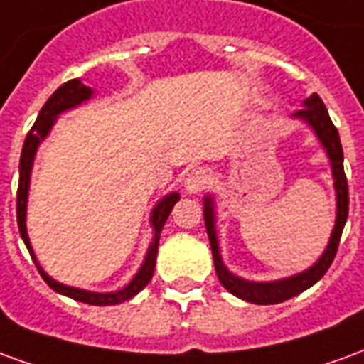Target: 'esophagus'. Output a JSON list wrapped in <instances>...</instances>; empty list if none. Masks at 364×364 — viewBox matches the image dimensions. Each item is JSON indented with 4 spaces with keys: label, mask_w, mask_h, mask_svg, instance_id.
<instances>
[{
    "label": "esophagus",
    "mask_w": 364,
    "mask_h": 364,
    "mask_svg": "<svg viewBox=\"0 0 364 364\" xmlns=\"http://www.w3.org/2000/svg\"><path fill=\"white\" fill-rule=\"evenodd\" d=\"M206 183H208V173L205 169L203 167H193L185 177V193L187 195H197V193L205 189Z\"/></svg>",
    "instance_id": "obj_1"
}]
</instances>
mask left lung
Returning a JSON list of instances; mask_svg holds the SVG:
<instances>
[{
  "label": "left lung",
  "mask_w": 364,
  "mask_h": 364,
  "mask_svg": "<svg viewBox=\"0 0 364 364\" xmlns=\"http://www.w3.org/2000/svg\"><path fill=\"white\" fill-rule=\"evenodd\" d=\"M302 107L304 109L294 112L292 119L306 122L308 127L312 128L314 136L320 140L321 148L326 150V156L329 159V166H331L333 189H336V226L331 230V236H329L326 250H323L320 259L316 261L312 267L304 269V271L292 274V277L277 279V281H247V279H242V277L234 274L222 261L218 232H216L214 198L210 195H206L203 198L205 200L206 234H208V240H210L214 269H216V274H218V281L234 296L242 298L245 302H252V304H279V302H284V300L304 292L306 289H310L312 284L320 281L329 269V265H331L333 257H336L337 245H339L341 232H343L347 214H349V187H347V179H345L343 148H341L339 132L333 127L328 109H326V105H323L318 93H312L308 99H304Z\"/></svg>",
  "instance_id": "8db88e82"
}]
</instances>
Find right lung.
I'll return each mask as SVG.
<instances>
[{
	"instance_id": "right-lung-1",
	"label": "right lung",
	"mask_w": 364,
	"mask_h": 364,
	"mask_svg": "<svg viewBox=\"0 0 364 364\" xmlns=\"http://www.w3.org/2000/svg\"><path fill=\"white\" fill-rule=\"evenodd\" d=\"M93 97V90L83 85L80 80H70L64 85H60L58 90L54 91L50 95V99L44 103V107L38 112L35 124L31 128V132L25 138V144H23V151H21L19 159V189H17V224H19V232L23 242L27 245L31 257L35 261L38 273L44 279V282L50 287L52 290H56L58 294H64L68 298H74L77 302H83V304L91 306H114L124 302V300H130L134 298L140 290L151 281V274H154V269H156V257H158V244H159V234L164 230V224H166L167 216L173 210L175 203L179 200V193H169L166 197L158 200V205L154 206V210L150 214V224L151 230H154V237H151L150 247L146 252V257H144L142 265L138 269V273L130 279L128 284H124L122 289L112 290V292H93V290L77 289V287H70V284H64V282H58L56 279H52L50 274L46 273L41 263L36 259L35 252H33V245H31V240H28L27 234V203H28V189H31V173H33V164H35L36 151H38V146L46 140V136L50 134V130L56 124V120L62 112L70 111V109H75L80 107L85 101H90Z\"/></svg>"
}]
</instances>
